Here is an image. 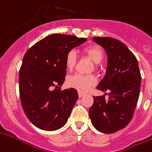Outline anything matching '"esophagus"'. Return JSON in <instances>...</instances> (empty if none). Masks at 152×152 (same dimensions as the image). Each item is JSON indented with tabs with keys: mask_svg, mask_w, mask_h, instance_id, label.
<instances>
[{
	"mask_svg": "<svg viewBox=\"0 0 152 152\" xmlns=\"http://www.w3.org/2000/svg\"><path fill=\"white\" fill-rule=\"evenodd\" d=\"M78 96H79V97H80V98H81V97L84 96V93H83V92H80V91H79V92H78Z\"/></svg>",
	"mask_w": 152,
	"mask_h": 152,
	"instance_id": "1",
	"label": "esophagus"
}]
</instances>
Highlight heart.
<instances>
[{"label":"heart","mask_w":152,"mask_h":152,"mask_svg":"<svg viewBox=\"0 0 152 152\" xmlns=\"http://www.w3.org/2000/svg\"><path fill=\"white\" fill-rule=\"evenodd\" d=\"M84 53L95 64H99L104 59V51L99 46L91 45L84 49ZM76 64V53L74 50L68 51L65 56V66L68 70L71 71ZM68 86L80 91H87L96 83V79L92 75L84 76L75 74L69 76L67 80Z\"/></svg>","instance_id":"heart-1"}]
</instances>
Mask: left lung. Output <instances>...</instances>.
<instances>
[{"label": "left lung", "instance_id": "left-lung-1", "mask_svg": "<svg viewBox=\"0 0 152 152\" xmlns=\"http://www.w3.org/2000/svg\"><path fill=\"white\" fill-rule=\"evenodd\" d=\"M107 55V66L96 88L107 93L93 96L89 117L100 132L110 134L121 130L132 119L140 96L141 75L137 59L123 42L112 37H93ZM107 93H105V95Z\"/></svg>", "mask_w": 152, "mask_h": 152}]
</instances>
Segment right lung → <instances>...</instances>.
<instances>
[{
    "label": "right lung",
    "instance_id": "obj_1",
    "mask_svg": "<svg viewBox=\"0 0 152 152\" xmlns=\"http://www.w3.org/2000/svg\"><path fill=\"white\" fill-rule=\"evenodd\" d=\"M86 40L72 35H49L25 53L20 68V97L26 116L38 128L55 131L68 121L78 93L72 88L61 90L65 56Z\"/></svg>",
    "mask_w": 152,
    "mask_h": 152
}]
</instances>
